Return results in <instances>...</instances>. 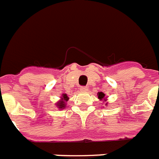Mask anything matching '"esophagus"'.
<instances>
[{"label":"esophagus","instance_id":"esophagus-1","mask_svg":"<svg viewBox=\"0 0 159 159\" xmlns=\"http://www.w3.org/2000/svg\"><path fill=\"white\" fill-rule=\"evenodd\" d=\"M80 91L82 92H86L88 91V88L87 87H80Z\"/></svg>","mask_w":159,"mask_h":159}]
</instances>
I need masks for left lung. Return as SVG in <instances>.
Masks as SVG:
<instances>
[{"instance_id":"1","label":"left lung","mask_w":159,"mask_h":159,"mask_svg":"<svg viewBox=\"0 0 159 159\" xmlns=\"http://www.w3.org/2000/svg\"><path fill=\"white\" fill-rule=\"evenodd\" d=\"M97 96H98V98H99L101 101H102V100H104L105 102H106V95L103 93V92H98L97 93ZM106 105H107V103H106Z\"/></svg>"}]
</instances>
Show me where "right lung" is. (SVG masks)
<instances>
[{"label":"right lung","mask_w":159,"mask_h":159,"mask_svg":"<svg viewBox=\"0 0 159 159\" xmlns=\"http://www.w3.org/2000/svg\"><path fill=\"white\" fill-rule=\"evenodd\" d=\"M69 99V97H67V94H62V97H61V100L58 101V102L56 103V106H57V108L60 109V110H62L66 107V103Z\"/></svg>","instance_id":"add662e5"}]
</instances>
